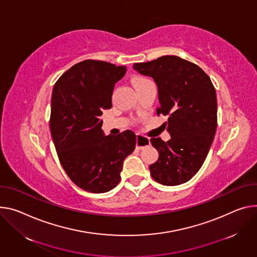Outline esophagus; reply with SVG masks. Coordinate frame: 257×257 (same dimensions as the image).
<instances>
[{"label": "esophagus", "instance_id": "esophagus-1", "mask_svg": "<svg viewBox=\"0 0 257 257\" xmlns=\"http://www.w3.org/2000/svg\"><path fill=\"white\" fill-rule=\"evenodd\" d=\"M150 145V139L142 134H136V149L143 150Z\"/></svg>", "mask_w": 257, "mask_h": 257}]
</instances>
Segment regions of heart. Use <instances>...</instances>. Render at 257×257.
<instances>
[{"instance_id":"1","label":"heart","mask_w":257,"mask_h":257,"mask_svg":"<svg viewBox=\"0 0 257 257\" xmlns=\"http://www.w3.org/2000/svg\"><path fill=\"white\" fill-rule=\"evenodd\" d=\"M132 83H133L134 87L137 88V87L144 86V85H146V84H148V83H151V81H150L149 79L145 78V77H134V78L132 79Z\"/></svg>"}]
</instances>
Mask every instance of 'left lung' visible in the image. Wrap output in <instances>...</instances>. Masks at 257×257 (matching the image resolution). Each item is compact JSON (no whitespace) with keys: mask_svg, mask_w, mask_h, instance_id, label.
Instances as JSON below:
<instances>
[{"mask_svg":"<svg viewBox=\"0 0 257 257\" xmlns=\"http://www.w3.org/2000/svg\"><path fill=\"white\" fill-rule=\"evenodd\" d=\"M139 74L152 77L158 86L157 114L168 116L167 143L151 138L159 159L150 166L152 177L164 185L189 181L200 170L217 128L215 88L197 64L175 55L134 63Z\"/></svg>","mask_w":257,"mask_h":257,"instance_id":"obj_1","label":"left lung"}]
</instances>
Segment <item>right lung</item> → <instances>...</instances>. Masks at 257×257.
<instances>
[{"label":"right lung","mask_w":257,"mask_h":257,"mask_svg":"<svg viewBox=\"0 0 257 257\" xmlns=\"http://www.w3.org/2000/svg\"><path fill=\"white\" fill-rule=\"evenodd\" d=\"M126 71V66L87 59L67 69L53 88L50 131L58 159L71 180L89 193L112 190L136 146L131 130L115 136H104L101 130L102 110L111 107L114 84Z\"/></svg>","instance_id":"add662e5"}]
</instances>
